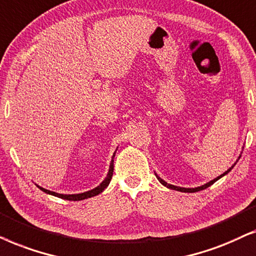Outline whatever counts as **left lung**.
Returning <instances> with one entry per match:
<instances>
[{
  "label": "left lung",
  "mask_w": 256,
  "mask_h": 256,
  "mask_svg": "<svg viewBox=\"0 0 256 256\" xmlns=\"http://www.w3.org/2000/svg\"><path fill=\"white\" fill-rule=\"evenodd\" d=\"M240 156H241V154L239 156V158H238V160H239V159H240ZM238 160H236V162H234V165H232V166H230V168H228L226 172H224V173H222V174H221V176H216V179L210 180V182H207V184H205V185H202V186H198V187H194V188H186V187H179V186H174V185H171V184H168V182H165V180H162V178H160V176H159L158 174H156V179H158V180H159V182H160V184H162V185H164V186H166V187H168V188H171V190H179V192H185V193H194V192H199V190H205V188H207V187H210V185H213V184H214V182H218V180H219L220 178H222V176H226V174H227V173H230V172L232 171V168H234V166H235V164H236V162H238Z\"/></svg>",
  "instance_id": "obj_1"
}]
</instances>
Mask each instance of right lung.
<instances>
[{
	"instance_id": "1",
	"label": "right lung",
	"mask_w": 256,
	"mask_h": 256,
	"mask_svg": "<svg viewBox=\"0 0 256 256\" xmlns=\"http://www.w3.org/2000/svg\"><path fill=\"white\" fill-rule=\"evenodd\" d=\"M116 151H117V150H116ZM116 151L114 153V156H112V159L110 162V168H108L106 176H105V179L100 184V185H98L97 187H94V188H92V190H86V192H83V193H78V194H60V193H56V192H52V190L43 188V187H40L38 185H37V187H38L40 190H43L44 193L50 194V196H54L57 198H60V199L71 200V202H78V200H84V199H88V198L98 196V194L102 193L105 188H106V187L108 186V184H110V182H111L112 174H114V158L116 156Z\"/></svg>"
}]
</instances>
